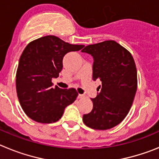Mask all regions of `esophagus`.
<instances>
[{
  "label": "esophagus",
  "mask_w": 159,
  "mask_h": 159,
  "mask_svg": "<svg viewBox=\"0 0 159 159\" xmlns=\"http://www.w3.org/2000/svg\"><path fill=\"white\" fill-rule=\"evenodd\" d=\"M84 97H85V95H84V94H79L78 95L79 99H83V98H84Z\"/></svg>",
  "instance_id": "obj_1"
}]
</instances>
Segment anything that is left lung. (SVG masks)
Wrapping results in <instances>:
<instances>
[{"label":"left lung","mask_w":159,"mask_h":159,"mask_svg":"<svg viewBox=\"0 0 159 159\" xmlns=\"http://www.w3.org/2000/svg\"><path fill=\"white\" fill-rule=\"evenodd\" d=\"M82 52L93 57L92 80L101 82L93 109L84 115V124L95 130L116 127L127 116L137 91V70L131 54L117 42L88 45Z\"/></svg>","instance_id":"left-lung-1"}]
</instances>
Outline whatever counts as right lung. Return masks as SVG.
Segmentation results:
<instances>
[{
	"label": "right lung",
	"instance_id": "1",
	"mask_svg": "<svg viewBox=\"0 0 159 159\" xmlns=\"http://www.w3.org/2000/svg\"><path fill=\"white\" fill-rule=\"evenodd\" d=\"M84 47L55 36L39 38L26 46L19 60L16 88L20 103L30 119L38 123H55L75 100V89L53 88L52 80L62 70L64 56Z\"/></svg>",
	"mask_w": 159,
	"mask_h": 159
}]
</instances>
